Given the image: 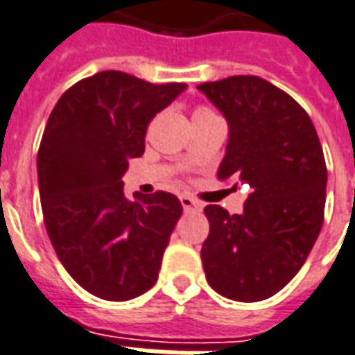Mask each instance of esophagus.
<instances>
[{
    "label": "esophagus",
    "mask_w": 355,
    "mask_h": 355,
    "mask_svg": "<svg viewBox=\"0 0 355 355\" xmlns=\"http://www.w3.org/2000/svg\"><path fill=\"white\" fill-rule=\"evenodd\" d=\"M180 200H182V206L185 212H193V210H195V212H198V210H202V205H200L198 200H195V198L187 197V195H183Z\"/></svg>",
    "instance_id": "34e87169"
}]
</instances>
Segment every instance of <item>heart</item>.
I'll use <instances>...</instances> for the list:
<instances>
[{"label":"heart","mask_w":355,"mask_h":355,"mask_svg":"<svg viewBox=\"0 0 355 355\" xmlns=\"http://www.w3.org/2000/svg\"><path fill=\"white\" fill-rule=\"evenodd\" d=\"M206 114H212V110L206 109V107H198V109H195V112H193V118L206 116Z\"/></svg>","instance_id":"b5f03b06"}]
</instances>
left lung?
Wrapping results in <instances>:
<instances>
[{
    "label": "left lung",
    "instance_id": "left-lung-1",
    "mask_svg": "<svg viewBox=\"0 0 355 355\" xmlns=\"http://www.w3.org/2000/svg\"><path fill=\"white\" fill-rule=\"evenodd\" d=\"M198 89L230 125L218 180L252 189L241 214L205 208L206 281L237 302L266 300L298 273L318 241L325 212L323 149L308 112L263 78L230 76Z\"/></svg>",
    "mask_w": 355,
    "mask_h": 355
}]
</instances>
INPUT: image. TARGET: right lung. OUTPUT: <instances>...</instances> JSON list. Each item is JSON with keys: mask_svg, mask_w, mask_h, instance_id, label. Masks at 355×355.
I'll list each match as a JSON object with an SVG mask.
<instances>
[{"mask_svg": "<svg viewBox=\"0 0 355 355\" xmlns=\"http://www.w3.org/2000/svg\"><path fill=\"white\" fill-rule=\"evenodd\" d=\"M185 87L105 70L62 93L45 124L37 150L45 230L70 277L97 298L124 302L157 283L182 202L166 191L128 200L122 175L145 153L150 120Z\"/></svg>", "mask_w": 355, "mask_h": 355, "instance_id": "add662e5", "label": "right lung"}]
</instances>
